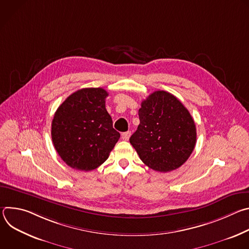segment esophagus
Instances as JSON below:
<instances>
[{"label": "esophagus", "mask_w": 249, "mask_h": 249, "mask_svg": "<svg viewBox=\"0 0 249 249\" xmlns=\"http://www.w3.org/2000/svg\"><path fill=\"white\" fill-rule=\"evenodd\" d=\"M130 136H131V132H130V131L125 132V133L122 134V139H123L124 141H128L129 138H130Z\"/></svg>", "instance_id": "obj_1"}]
</instances>
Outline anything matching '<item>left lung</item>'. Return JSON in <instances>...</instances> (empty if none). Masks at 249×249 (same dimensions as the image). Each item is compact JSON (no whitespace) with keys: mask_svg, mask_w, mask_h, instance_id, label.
I'll return each instance as SVG.
<instances>
[{"mask_svg":"<svg viewBox=\"0 0 249 249\" xmlns=\"http://www.w3.org/2000/svg\"><path fill=\"white\" fill-rule=\"evenodd\" d=\"M140 124L130 143L150 168L167 172L181 166L196 144L194 120L173 94L157 90L141 103Z\"/></svg>","mask_w":249,"mask_h":249,"instance_id":"obj_1","label":"left lung"}]
</instances>
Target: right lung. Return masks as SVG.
<instances>
[{"label":"right lung","mask_w":249,"mask_h":249,"mask_svg":"<svg viewBox=\"0 0 249 249\" xmlns=\"http://www.w3.org/2000/svg\"><path fill=\"white\" fill-rule=\"evenodd\" d=\"M108 92L101 88L82 89L56 110L51 127L53 145L60 158L77 170L101 165L120 138L105 108Z\"/></svg>","instance_id":"obj_1"}]
</instances>
